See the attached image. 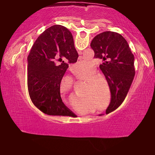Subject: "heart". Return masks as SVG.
Listing matches in <instances>:
<instances>
[{
	"instance_id": "1",
	"label": "heart",
	"mask_w": 155,
	"mask_h": 155,
	"mask_svg": "<svg viewBox=\"0 0 155 155\" xmlns=\"http://www.w3.org/2000/svg\"><path fill=\"white\" fill-rule=\"evenodd\" d=\"M90 64H85L83 65V68H90ZM88 65L87 66V65ZM74 75L77 77L78 80L84 81V82H90V85H88L87 90L84 95L85 101H90V100H96L100 101V99H104L105 98V91L104 89L101 87V85H98L102 83H104V80L101 78H96L97 75L95 73H88V74H83V72H80L79 70H75ZM73 81L71 78L67 77L61 83L60 89L61 91L69 95L70 99L74 100L76 98L75 94L72 91ZM97 86H96V85ZM110 100V91H108V101Z\"/></svg>"
}]
</instances>
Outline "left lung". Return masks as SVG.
Returning <instances> with one entry per match:
<instances>
[{"label":"left lung","instance_id":"left-lung-1","mask_svg":"<svg viewBox=\"0 0 155 155\" xmlns=\"http://www.w3.org/2000/svg\"><path fill=\"white\" fill-rule=\"evenodd\" d=\"M90 46L94 57L103 59L100 68L111 91V102L106 114L117 109L124 101L135 76L134 55L120 34L104 31L94 38Z\"/></svg>","mask_w":155,"mask_h":155}]
</instances>
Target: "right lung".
Segmentation results:
<instances>
[{
	"label": "right lung",
	"mask_w": 155,
	"mask_h": 155,
	"mask_svg": "<svg viewBox=\"0 0 155 155\" xmlns=\"http://www.w3.org/2000/svg\"><path fill=\"white\" fill-rule=\"evenodd\" d=\"M78 54L70 31L61 25L47 28L38 37L28 56V90L37 108L50 115L74 116L63 103L60 84L68 64Z\"/></svg>",
	"instance_id": "1"
}]
</instances>
